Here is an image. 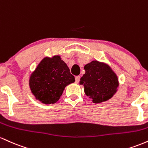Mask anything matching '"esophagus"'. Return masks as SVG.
Instances as JSON below:
<instances>
[{"label": "esophagus", "instance_id": "esophagus-1", "mask_svg": "<svg viewBox=\"0 0 148 148\" xmlns=\"http://www.w3.org/2000/svg\"><path fill=\"white\" fill-rule=\"evenodd\" d=\"M79 79H80V77L79 76H75V82L78 83Z\"/></svg>", "mask_w": 148, "mask_h": 148}]
</instances>
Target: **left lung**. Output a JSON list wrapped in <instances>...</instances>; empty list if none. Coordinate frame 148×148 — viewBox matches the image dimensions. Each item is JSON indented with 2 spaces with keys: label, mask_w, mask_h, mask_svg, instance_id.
Segmentation results:
<instances>
[{
  "label": "left lung",
  "mask_w": 148,
  "mask_h": 148,
  "mask_svg": "<svg viewBox=\"0 0 148 148\" xmlns=\"http://www.w3.org/2000/svg\"><path fill=\"white\" fill-rule=\"evenodd\" d=\"M85 74L79 84L84 85L86 95L92 98L94 103L103 102L112 98L119 86L115 73L106 64L93 61L84 66Z\"/></svg>",
  "instance_id": "left-lung-1"
}]
</instances>
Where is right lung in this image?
Segmentation results:
<instances>
[{"mask_svg": "<svg viewBox=\"0 0 148 148\" xmlns=\"http://www.w3.org/2000/svg\"><path fill=\"white\" fill-rule=\"evenodd\" d=\"M75 82V77L60 56L45 58L31 75L30 88L36 98L45 104L60 99L64 88Z\"/></svg>", "mask_w": 148, "mask_h": 148, "instance_id": "1", "label": "right lung"}]
</instances>
